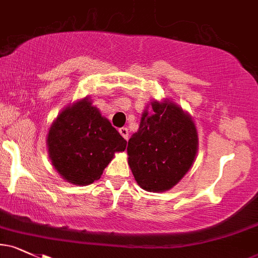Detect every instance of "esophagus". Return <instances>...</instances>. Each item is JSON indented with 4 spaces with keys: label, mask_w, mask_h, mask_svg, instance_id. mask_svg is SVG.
I'll return each instance as SVG.
<instances>
[{
    "label": "esophagus",
    "mask_w": 258,
    "mask_h": 258,
    "mask_svg": "<svg viewBox=\"0 0 258 258\" xmlns=\"http://www.w3.org/2000/svg\"><path fill=\"white\" fill-rule=\"evenodd\" d=\"M119 132H120V135L122 136L123 138H125V139H128V136H130V133H128V128H126V127H122V128H120V130H119Z\"/></svg>",
    "instance_id": "esophagus-1"
}]
</instances>
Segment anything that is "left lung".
I'll use <instances>...</instances> for the list:
<instances>
[{"label": "left lung", "mask_w": 258, "mask_h": 258, "mask_svg": "<svg viewBox=\"0 0 258 258\" xmlns=\"http://www.w3.org/2000/svg\"><path fill=\"white\" fill-rule=\"evenodd\" d=\"M127 146L128 165L142 189L170 190L193 166L199 138L193 119L168 99L153 100Z\"/></svg>", "instance_id": "1"}]
</instances>
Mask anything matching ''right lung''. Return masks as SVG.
Returning <instances> with one entry per match:
<instances>
[{
	"mask_svg": "<svg viewBox=\"0 0 258 258\" xmlns=\"http://www.w3.org/2000/svg\"><path fill=\"white\" fill-rule=\"evenodd\" d=\"M46 142L53 167L75 185L98 180L115 153L123 152L127 144L88 97L59 112Z\"/></svg>",
	"mask_w": 258,
	"mask_h": 258,
	"instance_id": "1",
	"label": "right lung"
}]
</instances>
